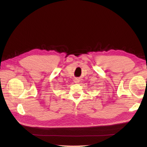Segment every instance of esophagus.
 <instances>
[{
	"mask_svg": "<svg viewBox=\"0 0 147 147\" xmlns=\"http://www.w3.org/2000/svg\"><path fill=\"white\" fill-rule=\"evenodd\" d=\"M80 78H75V79H74V82L75 83H79L80 82Z\"/></svg>",
	"mask_w": 147,
	"mask_h": 147,
	"instance_id": "34e87169",
	"label": "esophagus"
}]
</instances>
